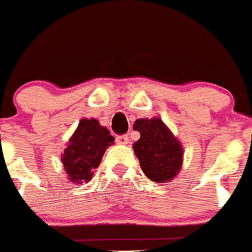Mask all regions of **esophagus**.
Masks as SVG:
<instances>
[{
    "label": "esophagus",
    "mask_w": 252,
    "mask_h": 252,
    "mask_svg": "<svg viewBox=\"0 0 252 252\" xmlns=\"http://www.w3.org/2000/svg\"><path fill=\"white\" fill-rule=\"evenodd\" d=\"M116 141H117V144H120V145H126V144H128V136L127 135H120V136L116 137Z\"/></svg>",
    "instance_id": "1"
}]
</instances>
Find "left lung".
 I'll use <instances>...</instances> for the list:
<instances>
[{
	"mask_svg": "<svg viewBox=\"0 0 252 252\" xmlns=\"http://www.w3.org/2000/svg\"><path fill=\"white\" fill-rule=\"evenodd\" d=\"M133 130L140 139L132 145L144 174L157 183H168L183 165V146L161 119H139Z\"/></svg>",
	"mask_w": 252,
	"mask_h": 252,
	"instance_id": "left-lung-1",
	"label": "left lung"
}]
</instances>
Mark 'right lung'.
<instances>
[{"label": "right lung", "mask_w": 252, "mask_h": 252, "mask_svg": "<svg viewBox=\"0 0 252 252\" xmlns=\"http://www.w3.org/2000/svg\"><path fill=\"white\" fill-rule=\"evenodd\" d=\"M115 137L95 119H82L62 155L64 171L74 184L90 182L93 169L98 168L107 148Z\"/></svg>", "instance_id": "obj_1"}]
</instances>
